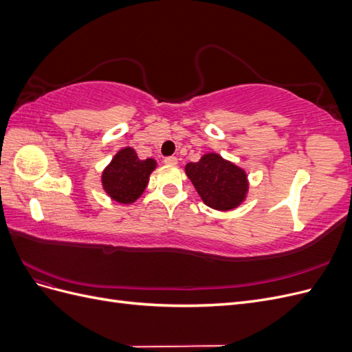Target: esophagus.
Returning a JSON list of instances; mask_svg holds the SVG:
<instances>
[{
  "label": "esophagus",
  "instance_id": "1",
  "mask_svg": "<svg viewBox=\"0 0 352 352\" xmlns=\"http://www.w3.org/2000/svg\"><path fill=\"white\" fill-rule=\"evenodd\" d=\"M164 163H166V164H177V158L173 157V155L166 157V158H164Z\"/></svg>",
  "mask_w": 352,
  "mask_h": 352
}]
</instances>
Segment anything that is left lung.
<instances>
[{
	"instance_id": "1",
	"label": "left lung",
	"mask_w": 352,
	"mask_h": 352,
	"mask_svg": "<svg viewBox=\"0 0 352 352\" xmlns=\"http://www.w3.org/2000/svg\"><path fill=\"white\" fill-rule=\"evenodd\" d=\"M185 170L201 199L211 208L232 210L247 195V173L219 154L202 155L198 163H188Z\"/></svg>"
}]
</instances>
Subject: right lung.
Listing matches in <instances>:
<instances>
[{
    "label": "right lung",
    "instance_id": "add662e5",
    "mask_svg": "<svg viewBox=\"0 0 352 352\" xmlns=\"http://www.w3.org/2000/svg\"><path fill=\"white\" fill-rule=\"evenodd\" d=\"M154 168L155 162L153 158L140 160L132 148H123L104 170V190L114 201L131 204L142 195Z\"/></svg>",
    "mask_w": 352,
    "mask_h": 352
}]
</instances>
